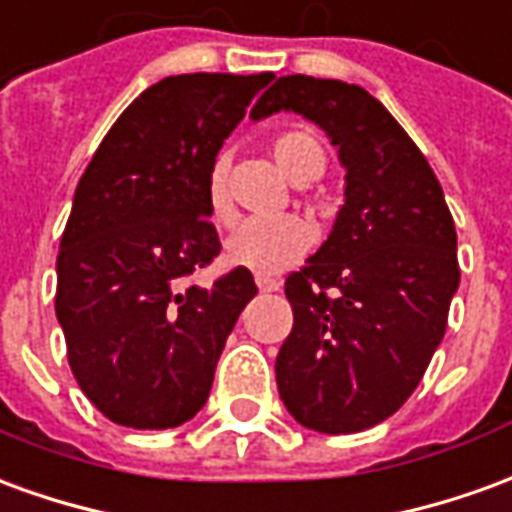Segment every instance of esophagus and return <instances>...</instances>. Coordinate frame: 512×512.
Wrapping results in <instances>:
<instances>
[{"label":"esophagus","mask_w":512,"mask_h":512,"mask_svg":"<svg viewBox=\"0 0 512 512\" xmlns=\"http://www.w3.org/2000/svg\"><path fill=\"white\" fill-rule=\"evenodd\" d=\"M255 282H257V288H260V291H263V293L280 291V285H282L280 280H274V277H263V274H257Z\"/></svg>","instance_id":"obj_1"}]
</instances>
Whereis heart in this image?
<instances>
[{
    "mask_svg": "<svg viewBox=\"0 0 512 512\" xmlns=\"http://www.w3.org/2000/svg\"><path fill=\"white\" fill-rule=\"evenodd\" d=\"M271 155L277 160L285 177L293 182L316 180L324 171V146L313 132L291 130L282 132L271 144ZM207 207L210 216L219 224H232L235 210L227 199L224 188V171L213 166L207 174ZM313 246V230L310 224L296 216H280V219H249L232 232L224 246L227 263L235 268H246L255 274H277L282 268L305 257Z\"/></svg>",
    "mask_w": 512,
    "mask_h": 512,
    "instance_id": "obj_1",
    "label": "heart"
}]
</instances>
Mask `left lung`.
<instances>
[{"label": "left lung", "instance_id": "1", "mask_svg": "<svg viewBox=\"0 0 512 512\" xmlns=\"http://www.w3.org/2000/svg\"><path fill=\"white\" fill-rule=\"evenodd\" d=\"M280 110L327 132L346 177L327 241L285 280L293 330L277 391L307 430H368L405 405L446 332L455 221L427 157L366 88L288 74L249 116Z\"/></svg>", "mask_w": 512, "mask_h": 512}]
</instances>
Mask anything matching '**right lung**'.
I'll use <instances>...</instances> for the list:
<instances>
[{
	"mask_svg": "<svg viewBox=\"0 0 512 512\" xmlns=\"http://www.w3.org/2000/svg\"><path fill=\"white\" fill-rule=\"evenodd\" d=\"M274 74H180L146 88L96 149L57 255L55 313L82 393L132 430L205 407L252 271L182 280L221 252L207 174Z\"/></svg>",
	"mask_w": 512,
	"mask_h": 512,
	"instance_id": "add662e5",
	"label": "right lung"
}]
</instances>
